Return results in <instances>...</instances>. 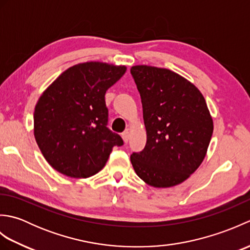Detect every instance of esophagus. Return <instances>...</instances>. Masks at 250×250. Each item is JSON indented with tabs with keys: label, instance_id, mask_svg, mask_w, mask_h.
<instances>
[{
	"label": "esophagus",
	"instance_id": "obj_1",
	"mask_svg": "<svg viewBox=\"0 0 250 250\" xmlns=\"http://www.w3.org/2000/svg\"><path fill=\"white\" fill-rule=\"evenodd\" d=\"M129 139H130V132L125 131L124 133H122V140H124V142L126 144V143L129 142Z\"/></svg>",
	"mask_w": 250,
	"mask_h": 250
}]
</instances>
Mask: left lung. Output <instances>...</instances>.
<instances>
[{"label": "left lung", "instance_id": "8db88e82", "mask_svg": "<svg viewBox=\"0 0 250 250\" xmlns=\"http://www.w3.org/2000/svg\"><path fill=\"white\" fill-rule=\"evenodd\" d=\"M131 74L141 94L147 142L131 155L142 180L156 188L185 182L203 162L214 122L200 90L167 68L134 65Z\"/></svg>", "mask_w": 250, "mask_h": 250}]
</instances>
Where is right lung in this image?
Here are the masks:
<instances>
[{"label":"right lung","instance_id":"1","mask_svg":"<svg viewBox=\"0 0 250 250\" xmlns=\"http://www.w3.org/2000/svg\"><path fill=\"white\" fill-rule=\"evenodd\" d=\"M125 65L90 61L68 67L42 93L34 109V137L46 161L72 178L99 173L121 137L107 129L105 93Z\"/></svg>","mask_w":250,"mask_h":250}]
</instances>
